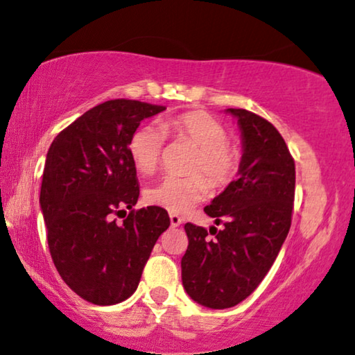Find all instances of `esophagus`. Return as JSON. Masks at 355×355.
<instances>
[{"label": "esophagus", "mask_w": 355, "mask_h": 355, "mask_svg": "<svg viewBox=\"0 0 355 355\" xmlns=\"http://www.w3.org/2000/svg\"><path fill=\"white\" fill-rule=\"evenodd\" d=\"M182 221H183V218L180 215H177V213H170V225L173 226H180L182 225Z\"/></svg>", "instance_id": "34e87169"}]
</instances>
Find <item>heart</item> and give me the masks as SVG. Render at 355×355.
I'll list each match as a JSON object with an SVG mask.
<instances>
[{
	"mask_svg": "<svg viewBox=\"0 0 355 355\" xmlns=\"http://www.w3.org/2000/svg\"><path fill=\"white\" fill-rule=\"evenodd\" d=\"M165 134L189 140L198 147L190 166V172L195 175H165L162 180L145 190L148 203L168 211L182 213L210 193L208 180L215 187H225L233 180L240 166V152L228 144V132L225 127L211 115L198 110L165 119L162 122V130L159 127L142 125L130 135L129 155L139 172L153 173L159 168Z\"/></svg>",
	"mask_w": 355,
	"mask_h": 355,
	"instance_id": "b5f03b06",
	"label": "heart"
}]
</instances>
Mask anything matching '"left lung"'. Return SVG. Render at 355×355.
<instances>
[{"mask_svg":"<svg viewBox=\"0 0 355 355\" xmlns=\"http://www.w3.org/2000/svg\"><path fill=\"white\" fill-rule=\"evenodd\" d=\"M226 112L238 119L241 130L240 170L236 180L205 207L223 230L211 226L208 233L187 223L189 248L182 258L187 294L211 309L246 300L270 271L291 228L296 187L294 160L276 127L250 110Z\"/></svg>","mask_w":355,"mask_h":355,"instance_id":"left-lung-1","label":"left lung"}]
</instances>
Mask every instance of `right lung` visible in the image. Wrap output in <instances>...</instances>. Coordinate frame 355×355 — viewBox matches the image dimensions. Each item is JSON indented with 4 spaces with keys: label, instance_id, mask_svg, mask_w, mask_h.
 Here are the masks:
<instances>
[{
    "label": "right lung",
    "instance_id": "obj_1",
    "mask_svg": "<svg viewBox=\"0 0 355 355\" xmlns=\"http://www.w3.org/2000/svg\"><path fill=\"white\" fill-rule=\"evenodd\" d=\"M165 110L140 101L102 102L51 144L41 183V210L55 270L83 300L112 306L135 293L144 266L170 226L160 207L134 210L137 170L130 135ZM130 209L119 225L112 216Z\"/></svg>",
    "mask_w": 355,
    "mask_h": 355
}]
</instances>
